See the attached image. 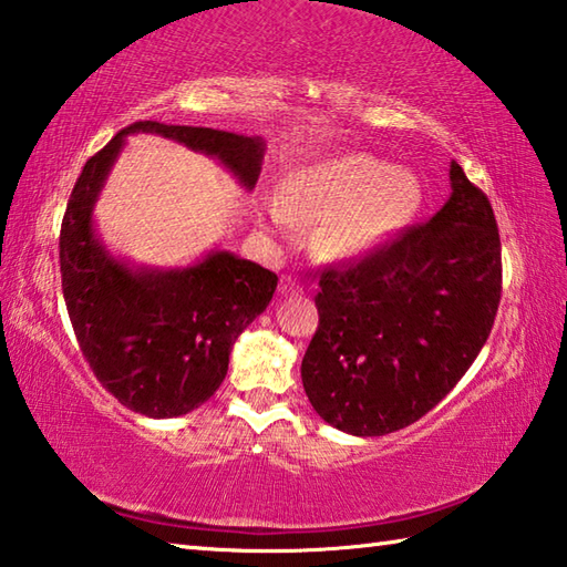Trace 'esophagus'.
<instances>
[{
	"label": "esophagus",
	"mask_w": 567,
	"mask_h": 567,
	"mask_svg": "<svg viewBox=\"0 0 567 567\" xmlns=\"http://www.w3.org/2000/svg\"><path fill=\"white\" fill-rule=\"evenodd\" d=\"M279 291L284 293V296H288V293H296L298 291V281L293 279V276H281V284H279Z\"/></svg>",
	"instance_id": "34e87169"
}]
</instances>
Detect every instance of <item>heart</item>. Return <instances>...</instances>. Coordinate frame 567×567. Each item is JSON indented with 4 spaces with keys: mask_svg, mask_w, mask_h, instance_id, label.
<instances>
[{
    "mask_svg": "<svg viewBox=\"0 0 567 567\" xmlns=\"http://www.w3.org/2000/svg\"><path fill=\"white\" fill-rule=\"evenodd\" d=\"M420 205L422 185L412 169L370 155H343L301 169L271 207V219L281 229L320 221L318 251L352 259L394 237Z\"/></svg>",
    "mask_w": 567,
    "mask_h": 567,
    "instance_id": "b5f03b06",
    "label": "heart"
}]
</instances>
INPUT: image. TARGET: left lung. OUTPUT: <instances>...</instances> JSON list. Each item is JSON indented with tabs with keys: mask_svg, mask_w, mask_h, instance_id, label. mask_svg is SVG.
Instances as JSON below:
<instances>
[{
	"mask_svg": "<svg viewBox=\"0 0 567 567\" xmlns=\"http://www.w3.org/2000/svg\"><path fill=\"white\" fill-rule=\"evenodd\" d=\"M450 177L452 197L430 221L320 271L301 378L336 430L382 436L416 422L452 392L494 328V209L458 163Z\"/></svg>",
	"mask_w": 567,
	"mask_h": 567,
	"instance_id": "obj_1",
	"label": "left lung"
}]
</instances>
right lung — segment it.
<instances>
[{
  "instance_id": "add662e5",
  "label": "right lung",
  "mask_w": 567,
  "mask_h": 567,
  "mask_svg": "<svg viewBox=\"0 0 567 567\" xmlns=\"http://www.w3.org/2000/svg\"><path fill=\"white\" fill-rule=\"evenodd\" d=\"M157 133L207 153L244 185L261 173L264 143L215 127L137 121L89 157L61 221V288L93 375L127 410L179 416L219 390L229 350L269 306L279 276L229 251L189 269L133 271L93 237V202L127 133Z\"/></svg>"
}]
</instances>
